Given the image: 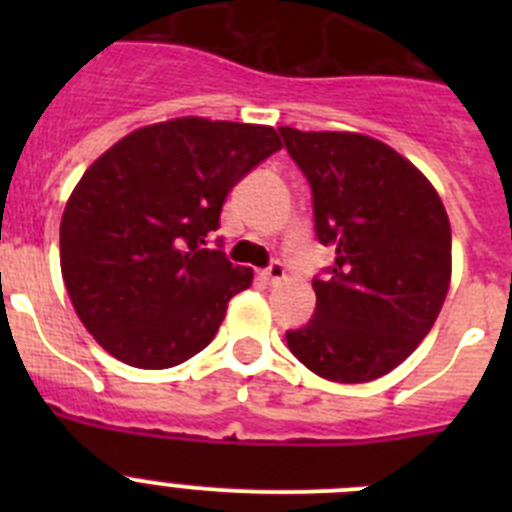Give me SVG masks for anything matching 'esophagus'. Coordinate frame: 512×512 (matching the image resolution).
Instances as JSON below:
<instances>
[{
  "label": "esophagus",
  "mask_w": 512,
  "mask_h": 512,
  "mask_svg": "<svg viewBox=\"0 0 512 512\" xmlns=\"http://www.w3.org/2000/svg\"><path fill=\"white\" fill-rule=\"evenodd\" d=\"M261 277H264L266 284H279L284 279V264L282 261H271V264L261 271Z\"/></svg>",
  "instance_id": "1"
}]
</instances>
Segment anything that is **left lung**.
<instances>
[{"label":"left lung","instance_id":"1","mask_svg":"<svg viewBox=\"0 0 512 512\" xmlns=\"http://www.w3.org/2000/svg\"><path fill=\"white\" fill-rule=\"evenodd\" d=\"M312 192L315 235L336 261L312 279L315 312L289 351L330 382H372L413 354L451 282V225L410 161L356 133L279 128Z\"/></svg>","mask_w":512,"mask_h":512}]
</instances>
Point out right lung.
I'll use <instances>...</instances> for the list:
<instances>
[{
    "instance_id": "right-lung-1",
    "label": "right lung",
    "mask_w": 512,
    "mask_h": 512,
    "mask_svg": "<svg viewBox=\"0 0 512 512\" xmlns=\"http://www.w3.org/2000/svg\"><path fill=\"white\" fill-rule=\"evenodd\" d=\"M282 148L266 125H148L99 156L61 220L76 315L115 359L169 369L200 354L253 271L210 246L230 189Z\"/></svg>"
}]
</instances>
